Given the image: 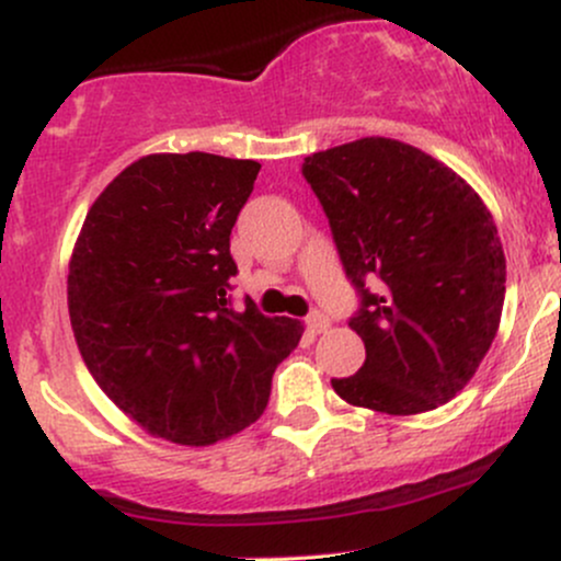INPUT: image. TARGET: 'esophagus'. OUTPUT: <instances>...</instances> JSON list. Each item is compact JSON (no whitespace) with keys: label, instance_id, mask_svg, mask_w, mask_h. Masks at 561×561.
Here are the masks:
<instances>
[{"label":"esophagus","instance_id":"esophagus-1","mask_svg":"<svg viewBox=\"0 0 561 561\" xmlns=\"http://www.w3.org/2000/svg\"><path fill=\"white\" fill-rule=\"evenodd\" d=\"M306 324H308V330H311L313 334H321V332L330 330L332 321H330V317H324V313H321V311H313L311 317L306 319Z\"/></svg>","mask_w":561,"mask_h":561}]
</instances>
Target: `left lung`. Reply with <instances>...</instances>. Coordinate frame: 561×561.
I'll return each mask as SVG.
<instances>
[{
  "label": "left lung",
  "instance_id": "left-lung-1",
  "mask_svg": "<svg viewBox=\"0 0 561 561\" xmlns=\"http://www.w3.org/2000/svg\"><path fill=\"white\" fill-rule=\"evenodd\" d=\"M302 176L364 298L351 330L366 362L334 392L390 416L448 403L501 324L506 259L491 210L446 163L388 137L313 152Z\"/></svg>",
  "mask_w": 561,
  "mask_h": 561
}]
</instances>
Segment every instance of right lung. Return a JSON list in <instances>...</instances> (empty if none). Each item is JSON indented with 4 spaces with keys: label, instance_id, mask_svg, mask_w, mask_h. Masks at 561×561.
<instances>
[{
    "label": "right lung",
    "instance_id": "right-lung-1",
    "mask_svg": "<svg viewBox=\"0 0 561 561\" xmlns=\"http://www.w3.org/2000/svg\"><path fill=\"white\" fill-rule=\"evenodd\" d=\"M261 163L156 152L126 165L89 208L68 263V313L83 364L150 435L210 446L263 414L302 324L237 313L229 234Z\"/></svg>",
    "mask_w": 561,
    "mask_h": 561
}]
</instances>
